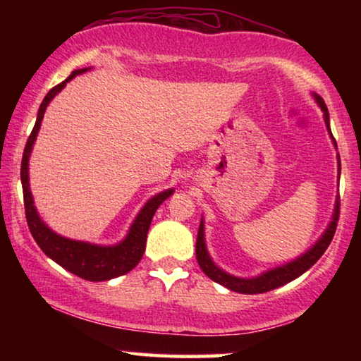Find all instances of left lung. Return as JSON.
Segmentation results:
<instances>
[{"instance_id":"8db88e82","label":"left lung","mask_w":361,"mask_h":361,"mask_svg":"<svg viewBox=\"0 0 361 361\" xmlns=\"http://www.w3.org/2000/svg\"><path fill=\"white\" fill-rule=\"evenodd\" d=\"M314 100L317 102V105L320 106V110L324 111V120H325V126H327V131L330 137H332L334 146L337 147V142H335L332 131H330V118H329V110L325 106V102L320 98L319 95L314 93ZM338 161V179H340V156H337ZM338 214H340V199L337 197L335 200V207H334V214H332V220L327 225V228L320 238L315 241V243L310 246V248L295 258L289 263H286L283 266H278V268L268 269L264 273H261L255 278H238V276H233L230 273H226L221 268H219L214 263V259L210 258L209 250H207V243H205V225H204V219L200 220V226H199V233H197V243H195V256H197V263L202 268V271L209 276L212 281L219 283L221 286H225L226 289L235 290V293L240 294H263L268 293V290H273L276 288H281V286L290 283L295 278H299L300 274H304L305 271L317 263V259L325 253V250L329 248L330 241H332L335 230H337V221H338Z\"/></svg>"}]
</instances>
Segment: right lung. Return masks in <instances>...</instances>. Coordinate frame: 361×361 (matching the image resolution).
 <instances>
[{
    "instance_id": "add662e5",
    "label": "right lung",
    "mask_w": 361,
    "mask_h": 361,
    "mask_svg": "<svg viewBox=\"0 0 361 361\" xmlns=\"http://www.w3.org/2000/svg\"><path fill=\"white\" fill-rule=\"evenodd\" d=\"M90 68L92 67L73 71L66 80L54 87L52 90H49L47 95L44 97L37 111L36 125H34L31 136H29L26 147H24V154L21 161V184L27 226L32 238L36 240V243L39 245V248H41L49 258L56 261L57 264H61L63 269L71 271L72 274L78 276V278L87 281H108L130 273V271L140 263L142 253H145L146 250V238L147 231H149L152 216H154L157 207H159L167 197L174 194V189L162 190L154 197H151V199L145 204V207L140 210V214L136 215V219L133 220L125 238L116 245L103 246L88 243V241L66 238V236L59 235L54 230L49 228V226L44 224L41 216H39L36 205H34L31 187H29V157H31L32 146L34 142H36L37 133L41 130L44 113H46V108L49 106V103L52 102V98L67 85V82H71L75 75H80V73L90 71Z\"/></svg>"
}]
</instances>
